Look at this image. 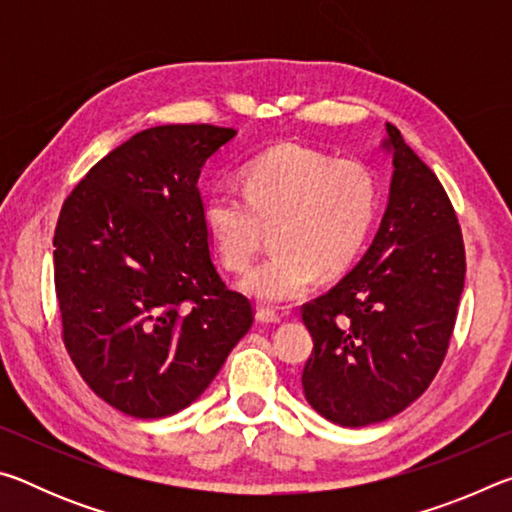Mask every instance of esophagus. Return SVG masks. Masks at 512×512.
Here are the masks:
<instances>
[{"instance_id": "esophagus-1", "label": "esophagus", "mask_w": 512, "mask_h": 512, "mask_svg": "<svg viewBox=\"0 0 512 512\" xmlns=\"http://www.w3.org/2000/svg\"><path fill=\"white\" fill-rule=\"evenodd\" d=\"M255 318H257V323H262V325H277V323H280V316H277L275 314V311L273 309H257V314H255Z\"/></svg>"}]
</instances>
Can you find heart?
<instances>
[{"mask_svg": "<svg viewBox=\"0 0 512 512\" xmlns=\"http://www.w3.org/2000/svg\"><path fill=\"white\" fill-rule=\"evenodd\" d=\"M379 183L370 167L334 160L300 144H277L244 167V194L214 187L203 221L223 264L244 268L273 225V250L248 268L241 289L284 305L305 296L323 275L348 268L375 223Z\"/></svg>", "mask_w": 512, "mask_h": 512, "instance_id": "b5f03b06", "label": "heart"}]
</instances>
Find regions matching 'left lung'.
<instances>
[{"label": "left lung", "instance_id": "8db88e82", "mask_svg": "<svg viewBox=\"0 0 512 512\" xmlns=\"http://www.w3.org/2000/svg\"><path fill=\"white\" fill-rule=\"evenodd\" d=\"M386 135L393 173L377 235L332 291L302 309L314 339L302 391L341 427L384 422L427 391L465 282L461 228L443 185L393 124Z\"/></svg>", "mask_w": 512, "mask_h": 512}]
</instances>
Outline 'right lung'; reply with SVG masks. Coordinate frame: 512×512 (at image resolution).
<instances>
[{
  "label": "right lung",
  "mask_w": 512,
  "mask_h": 512,
  "mask_svg": "<svg viewBox=\"0 0 512 512\" xmlns=\"http://www.w3.org/2000/svg\"><path fill=\"white\" fill-rule=\"evenodd\" d=\"M237 137L155 126L94 164L60 210L54 277L63 339L94 393L131 418H167L205 393L253 325L210 257L198 176Z\"/></svg>",
  "instance_id": "add662e5"
}]
</instances>
